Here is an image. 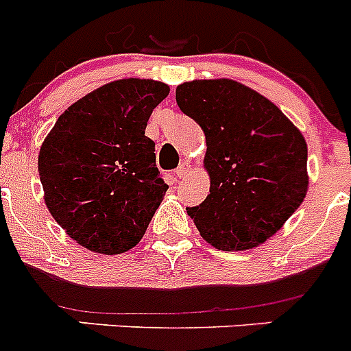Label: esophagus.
<instances>
[{
    "mask_svg": "<svg viewBox=\"0 0 351 351\" xmlns=\"http://www.w3.org/2000/svg\"><path fill=\"white\" fill-rule=\"evenodd\" d=\"M190 169H191L190 163H188V161H182L181 165H179L178 169H176V176H178L179 179H182L186 176V173L190 172Z\"/></svg>",
    "mask_w": 351,
    "mask_h": 351,
    "instance_id": "1",
    "label": "esophagus"
}]
</instances>
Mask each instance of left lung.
Returning <instances> with one entry per match:
<instances>
[{"label": "left lung", "instance_id": "obj_1", "mask_svg": "<svg viewBox=\"0 0 351 351\" xmlns=\"http://www.w3.org/2000/svg\"><path fill=\"white\" fill-rule=\"evenodd\" d=\"M176 101L206 135L210 193L188 214L210 246L263 244L299 209L309 186L308 144L265 96L232 79L179 84Z\"/></svg>", "mask_w": 351, "mask_h": 351}]
</instances>
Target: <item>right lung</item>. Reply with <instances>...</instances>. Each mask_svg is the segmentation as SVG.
I'll list each match as a JSON object with an SVG mask.
<instances>
[{
    "instance_id": "1",
    "label": "right lung",
    "mask_w": 351,
    "mask_h": 351,
    "mask_svg": "<svg viewBox=\"0 0 351 351\" xmlns=\"http://www.w3.org/2000/svg\"><path fill=\"white\" fill-rule=\"evenodd\" d=\"M169 93L151 79L104 84L70 105L43 141V200L80 246L119 255L144 237L169 190L145 126Z\"/></svg>"
}]
</instances>
